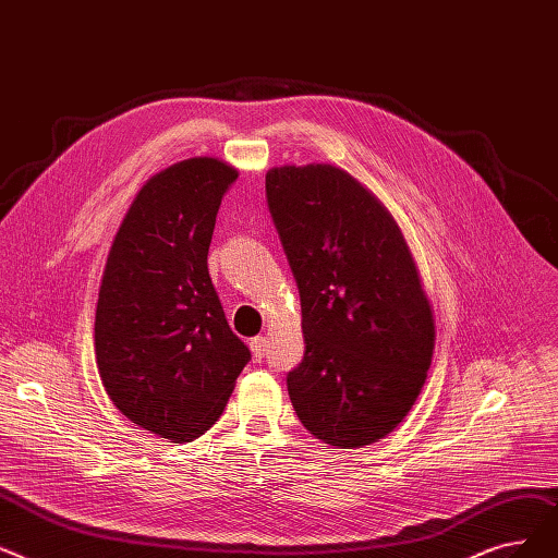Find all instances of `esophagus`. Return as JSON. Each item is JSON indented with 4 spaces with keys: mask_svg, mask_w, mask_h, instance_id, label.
<instances>
[{
    "mask_svg": "<svg viewBox=\"0 0 558 558\" xmlns=\"http://www.w3.org/2000/svg\"><path fill=\"white\" fill-rule=\"evenodd\" d=\"M265 336H256V338H252V342H250V350H252V356H254V361H260L263 356H265Z\"/></svg>",
    "mask_w": 558,
    "mask_h": 558,
    "instance_id": "esophagus-1",
    "label": "esophagus"
}]
</instances>
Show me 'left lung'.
<instances>
[{"mask_svg":"<svg viewBox=\"0 0 558 558\" xmlns=\"http://www.w3.org/2000/svg\"><path fill=\"white\" fill-rule=\"evenodd\" d=\"M265 195L302 302L306 352L286 379L290 402L323 442L373 445L407 417L434 356V311L407 238L331 163L270 168Z\"/></svg>","mask_w":558,"mask_h":558,"instance_id":"1","label":"left lung"}]
</instances>
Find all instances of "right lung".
<instances>
[{"label": "right lung", "instance_id": "1", "mask_svg": "<svg viewBox=\"0 0 558 558\" xmlns=\"http://www.w3.org/2000/svg\"><path fill=\"white\" fill-rule=\"evenodd\" d=\"M235 179L216 156L156 172L131 202L104 265L95 313L104 390L122 415L170 442L214 427L250 361L206 265Z\"/></svg>", "mask_w": 558, "mask_h": 558}]
</instances>
